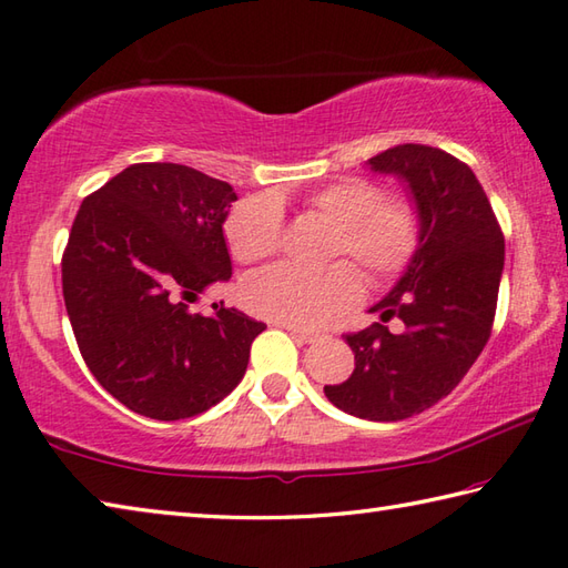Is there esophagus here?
<instances>
[{
	"label": "esophagus",
	"mask_w": 568,
	"mask_h": 568,
	"mask_svg": "<svg viewBox=\"0 0 568 568\" xmlns=\"http://www.w3.org/2000/svg\"><path fill=\"white\" fill-rule=\"evenodd\" d=\"M287 332H291V337L293 339H297V342H303V344H313V342H317V335H313V332H305V329H297V327H287V325H283Z\"/></svg>",
	"instance_id": "obj_1"
}]
</instances>
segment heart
I'll return each instance as SVG.
<instances>
[{"label":"heart","mask_w":568,"mask_h":568,"mask_svg":"<svg viewBox=\"0 0 568 568\" xmlns=\"http://www.w3.org/2000/svg\"><path fill=\"white\" fill-rule=\"evenodd\" d=\"M315 216L337 226L332 255H352L374 283L392 281L416 258L424 241V219L414 202L386 196L372 180H339L307 196ZM285 214L273 194H255L231 211L226 243L241 263L273 255L283 243ZM241 297L253 315L287 327H320L362 297V277L349 263L325 271L300 265H268L243 281Z\"/></svg>","instance_id":"heart-1"}]
</instances>
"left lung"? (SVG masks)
Returning <instances> with one entry per match:
<instances>
[{"mask_svg": "<svg viewBox=\"0 0 568 568\" xmlns=\"http://www.w3.org/2000/svg\"><path fill=\"white\" fill-rule=\"evenodd\" d=\"M366 164L406 184L424 219V241L372 307L382 322L344 337L354 372L325 386V396L349 416L404 420L448 396L490 339L505 239L477 176L453 154L398 144ZM392 316L405 322L398 336L383 325Z\"/></svg>", "mask_w": 568, "mask_h": 568, "instance_id": "obj_1", "label": "left lung"}]
</instances>
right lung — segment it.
<instances>
[{"label":"right lung","instance_id":"add662e5","mask_svg":"<svg viewBox=\"0 0 568 568\" xmlns=\"http://www.w3.org/2000/svg\"><path fill=\"white\" fill-rule=\"evenodd\" d=\"M236 192L172 162L130 164L78 209L63 300L88 369L140 416L204 414L243 379L265 329L236 307L192 315L231 277L224 221Z\"/></svg>","mask_w":568,"mask_h":568}]
</instances>
